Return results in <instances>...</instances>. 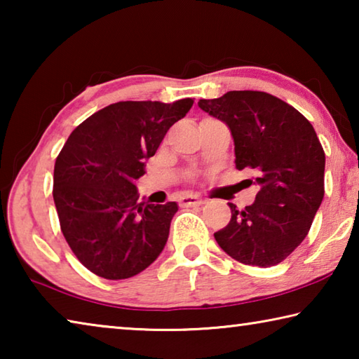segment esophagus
Masks as SVG:
<instances>
[{"instance_id":"obj_1","label":"esophagus","mask_w":359,"mask_h":359,"mask_svg":"<svg viewBox=\"0 0 359 359\" xmlns=\"http://www.w3.org/2000/svg\"><path fill=\"white\" fill-rule=\"evenodd\" d=\"M203 203V199L198 198L196 194H184V196H180L179 199V204L182 208H193V205H201Z\"/></svg>"}]
</instances>
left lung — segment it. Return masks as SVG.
Segmentation results:
<instances>
[{
    "label": "left lung",
    "instance_id": "1",
    "mask_svg": "<svg viewBox=\"0 0 359 359\" xmlns=\"http://www.w3.org/2000/svg\"><path fill=\"white\" fill-rule=\"evenodd\" d=\"M198 106L222 120L234 139L236 168L252 169L255 203L214 234L231 258L271 267L306 238L325 196V151L313 126L293 106L264 92L224 93Z\"/></svg>",
    "mask_w": 359,
    "mask_h": 359
}]
</instances>
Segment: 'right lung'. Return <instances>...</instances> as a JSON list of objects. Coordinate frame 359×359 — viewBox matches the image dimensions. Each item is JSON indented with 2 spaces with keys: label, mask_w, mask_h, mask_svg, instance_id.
Masks as SVG:
<instances>
[{
  "label": "right lung",
  "mask_w": 359,
  "mask_h": 359,
  "mask_svg": "<svg viewBox=\"0 0 359 359\" xmlns=\"http://www.w3.org/2000/svg\"><path fill=\"white\" fill-rule=\"evenodd\" d=\"M191 98L120 101L71 133L53 169V201L63 236L93 274L121 280L160 257L177 203H139L136 180Z\"/></svg>",
  "instance_id": "1"
}]
</instances>
